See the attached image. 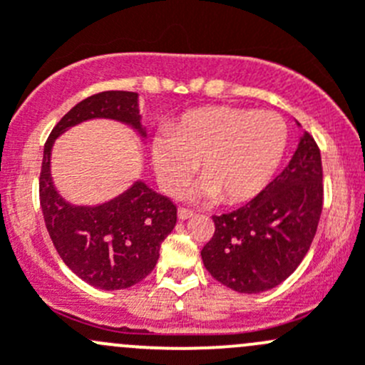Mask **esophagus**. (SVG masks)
I'll use <instances>...</instances> for the list:
<instances>
[{"label":"esophagus","mask_w":365,"mask_h":365,"mask_svg":"<svg viewBox=\"0 0 365 365\" xmlns=\"http://www.w3.org/2000/svg\"><path fill=\"white\" fill-rule=\"evenodd\" d=\"M192 215H194L192 210H189V208H180L178 210V219L180 220H187V219H190Z\"/></svg>","instance_id":"obj_1"}]
</instances>
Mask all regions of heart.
I'll return each instance as SVG.
<instances>
[{
  "instance_id": "1",
  "label": "heart",
  "mask_w": 365,
  "mask_h": 365,
  "mask_svg": "<svg viewBox=\"0 0 365 365\" xmlns=\"http://www.w3.org/2000/svg\"><path fill=\"white\" fill-rule=\"evenodd\" d=\"M288 127L274 111L244 108L196 109L152 139V162L160 187L175 194L200 162L205 176L190 197L242 203L259 194L277 171Z\"/></svg>"
}]
</instances>
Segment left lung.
<instances>
[{"instance_id": "8db88e82", "label": "left lung", "mask_w": 365, "mask_h": 365, "mask_svg": "<svg viewBox=\"0 0 365 365\" xmlns=\"http://www.w3.org/2000/svg\"><path fill=\"white\" fill-rule=\"evenodd\" d=\"M322 208V153L305 132L284 171L254 200L212 217L215 233L201 251L206 270L238 293L275 288L307 254Z\"/></svg>"}]
</instances>
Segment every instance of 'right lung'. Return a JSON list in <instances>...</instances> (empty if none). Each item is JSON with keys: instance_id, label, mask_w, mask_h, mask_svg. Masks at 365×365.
Listing matches in <instances>:
<instances>
[{"instance_id": "obj_1", "label": "right lung", "mask_w": 365, "mask_h": 365, "mask_svg": "<svg viewBox=\"0 0 365 365\" xmlns=\"http://www.w3.org/2000/svg\"><path fill=\"white\" fill-rule=\"evenodd\" d=\"M93 118L121 121L146 135L134 91H102L81 101L58 121L43 146L40 206L54 247L77 277L95 288L125 289L155 268L162 242L176 224V205L143 182L97 206L70 205L58 194L51 178L53 143Z\"/></svg>"}]
</instances>
